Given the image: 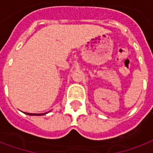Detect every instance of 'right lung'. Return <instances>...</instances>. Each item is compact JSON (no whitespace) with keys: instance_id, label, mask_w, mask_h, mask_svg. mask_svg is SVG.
I'll return each mask as SVG.
<instances>
[{"instance_id":"add662e5","label":"right lung","mask_w":153,"mask_h":153,"mask_svg":"<svg viewBox=\"0 0 153 153\" xmlns=\"http://www.w3.org/2000/svg\"><path fill=\"white\" fill-rule=\"evenodd\" d=\"M27 114H28V113H27ZM44 114H45V113H43V114H42H42H34V113H28V115H44Z\"/></svg>"}]
</instances>
